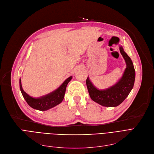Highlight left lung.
<instances>
[{
    "label": "left lung",
    "instance_id": "1",
    "mask_svg": "<svg viewBox=\"0 0 154 154\" xmlns=\"http://www.w3.org/2000/svg\"><path fill=\"white\" fill-rule=\"evenodd\" d=\"M120 51L125 61L127 67L122 77L116 84L105 90H98L93 85L88 76L86 79L87 88L91 98L103 106H119L128 97L134 85L135 71L133 63L122 46H120Z\"/></svg>",
    "mask_w": 154,
    "mask_h": 154
}]
</instances>
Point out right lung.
Segmentation results:
<instances>
[{
  "label": "right lung",
  "mask_w": 154,
  "mask_h": 154,
  "mask_svg": "<svg viewBox=\"0 0 154 154\" xmlns=\"http://www.w3.org/2000/svg\"><path fill=\"white\" fill-rule=\"evenodd\" d=\"M71 79L72 76L69 77L56 90L39 98H33L27 94L22 87L20 79H19L20 90L24 98L29 106L38 110L46 111L61 103L64 99L67 85Z\"/></svg>",
  "instance_id": "right-lung-1"
}]
</instances>
